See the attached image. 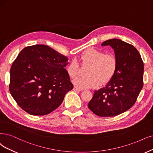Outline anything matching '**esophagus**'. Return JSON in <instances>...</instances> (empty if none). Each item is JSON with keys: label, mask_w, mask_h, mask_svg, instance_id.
<instances>
[{"label": "esophagus", "mask_w": 153, "mask_h": 153, "mask_svg": "<svg viewBox=\"0 0 153 153\" xmlns=\"http://www.w3.org/2000/svg\"><path fill=\"white\" fill-rule=\"evenodd\" d=\"M73 90H74V91H82V89L75 86V87H74V88H73Z\"/></svg>", "instance_id": "34e87169"}]
</instances>
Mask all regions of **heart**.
<instances>
[{"mask_svg":"<svg viewBox=\"0 0 153 153\" xmlns=\"http://www.w3.org/2000/svg\"><path fill=\"white\" fill-rule=\"evenodd\" d=\"M80 60L82 64L89 65L87 77H77L74 84L80 89L97 88L103 84L109 82L114 77L117 68V59L115 55L105 53L93 48H88L81 54ZM78 62L73 60L67 65V72L71 79H74L78 74Z\"/></svg>","mask_w":153,"mask_h":153,"instance_id":"1","label":"heart"}]
</instances>
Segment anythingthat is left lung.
Segmentation results:
<instances>
[{"label":"left lung","mask_w":153,"mask_h":153,"mask_svg":"<svg viewBox=\"0 0 153 153\" xmlns=\"http://www.w3.org/2000/svg\"><path fill=\"white\" fill-rule=\"evenodd\" d=\"M114 50L117 68L105 87L95 91L88 108L100 117H115L134 105L143 86L144 64L138 50L119 39H110L101 46Z\"/></svg>","instance_id":"1"}]
</instances>
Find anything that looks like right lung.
I'll return each mask as SVG.
<instances>
[{
    "mask_svg": "<svg viewBox=\"0 0 153 153\" xmlns=\"http://www.w3.org/2000/svg\"><path fill=\"white\" fill-rule=\"evenodd\" d=\"M67 56L45 45L25 47L10 71L9 91L21 108L32 115H45L61 105L73 88L65 69Z\"/></svg>",
    "mask_w": 153,
    "mask_h": 153,
    "instance_id": "right-lung-1",
    "label": "right lung"
}]
</instances>
